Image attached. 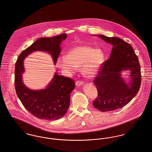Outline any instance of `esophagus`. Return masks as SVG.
<instances>
[{
    "instance_id": "obj_1",
    "label": "esophagus",
    "mask_w": 152,
    "mask_h": 152,
    "mask_svg": "<svg viewBox=\"0 0 152 152\" xmlns=\"http://www.w3.org/2000/svg\"><path fill=\"white\" fill-rule=\"evenodd\" d=\"M83 81H77L76 83H75V84H76L77 86H79L83 85Z\"/></svg>"
}]
</instances>
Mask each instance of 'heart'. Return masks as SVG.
I'll list each match as a JSON object with an SVG mask.
<instances>
[{
	"label": "heart",
	"instance_id": "obj_1",
	"mask_svg": "<svg viewBox=\"0 0 152 152\" xmlns=\"http://www.w3.org/2000/svg\"><path fill=\"white\" fill-rule=\"evenodd\" d=\"M104 60L102 50L83 45L74 46L66 56H60L56 60L58 67L67 73L81 68L83 74L87 77H95L100 69Z\"/></svg>",
	"mask_w": 152,
	"mask_h": 152
}]
</instances>
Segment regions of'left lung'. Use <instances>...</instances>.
Segmentation results:
<instances>
[{
    "label": "left lung",
    "instance_id": "obj_1",
    "mask_svg": "<svg viewBox=\"0 0 152 152\" xmlns=\"http://www.w3.org/2000/svg\"><path fill=\"white\" fill-rule=\"evenodd\" d=\"M99 37L113 45L110 58L103 62L94 80L98 95L93 105L104 112L120 109L130 102L138 94L142 76L138 56L129 43L118 37ZM124 69L131 72L129 86L121 77Z\"/></svg>",
    "mask_w": 152,
    "mask_h": 152
}]
</instances>
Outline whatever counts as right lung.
Segmentation results:
<instances>
[{"instance_id":"right-lung-1","label":"right lung","mask_w":152,"mask_h":152,"mask_svg":"<svg viewBox=\"0 0 152 152\" xmlns=\"http://www.w3.org/2000/svg\"><path fill=\"white\" fill-rule=\"evenodd\" d=\"M66 38L67 34H62L51 38H39L20 53L15 63L14 84L17 95L31 114L41 120H58L66 114L70 103V94L75 88V82L71 78L56 73L46 89L31 90L22 81V74L24 71L23 61L34 51H45L52 55L56 64L61 52L60 45Z\"/></svg>"}]
</instances>
